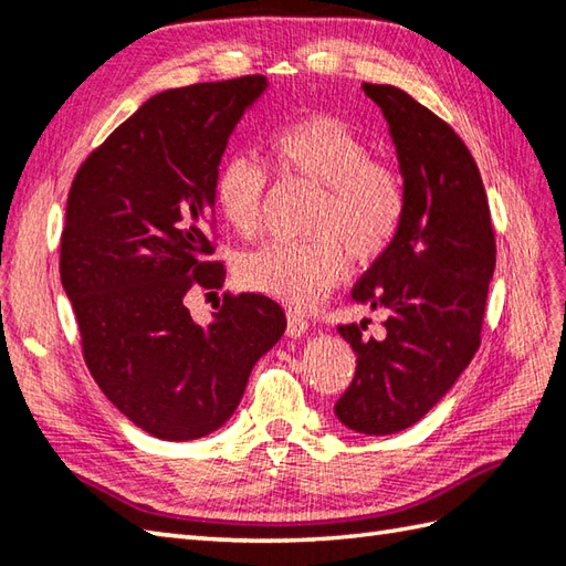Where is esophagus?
<instances>
[{"label":"esophagus","mask_w":566,"mask_h":566,"mask_svg":"<svg viewBox=\"0 0 566 566\" xmlns=\"http://www.w3.org/2000/svg\"><path fill=\"white\" fill-rule=\"evenodd\" d=\"M308 331V321L296 314V311H290L286 314V333H290V338H302V335Z\"/></svg>","instance_id":"obj_1"}]
</instances>
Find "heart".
<instances>
[{"label":"heart","instance_id":"1","mask_svg":"<svg viewBox=\"0 0 566 566\" xmlns=\"http://www.w3.org/2000/svg\"><path fill=\"white\" fill-rule=\"evenodd\" d=\"M270 165L280 177L318 185L308 213V240H276L245 252L238 282L296 308L316 306L347 272V252L357 262L381 258L399 235L406 216V185L391 165L369 158L365 138L335 116H306L276 128ZM268 170L233 155L213 175L216 211L240 235L262 226Z\"/></svg>","mask_w":566,"mask_h":566}]
</instances>
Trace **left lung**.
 I'll use <instances>...</instances> for the list:
<instances>
[{
    "instance_id": "obj_1",
    "label": "left lung",
    "mask_w": 566,
    "mask_h": 566,
    "mask_svg": "<svg viewBox=\"0 0 566 566\" xmlns=\"http://www.w3.org/2000/svg\"><path fill=\"white\" fill-rule=\"evenodd\" d=\"M363 90L387 118L406 185L399 235L359 276L357 304L387 311L381 338L365 321L338 326L357 367L335 416L350 430L391 436L418 423L482 345L496 238L482 175L440 116L391 84Z\"/></svg>"
}]
</instances>
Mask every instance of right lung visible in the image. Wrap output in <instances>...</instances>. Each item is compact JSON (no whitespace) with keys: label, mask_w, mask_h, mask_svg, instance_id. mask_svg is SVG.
Here are the masks:
<instances>
[{"label":"right lung","mask_w":566,"mask_h":566,"mask_svg":"<svg viewBox=\"0 0 566 566\" xmlns=\"http://www.w3.org/2000/svg\"><path fill=\"white\" fill-rule=\"evenodd\" d=\"M262 75L155 94L72 179L60 280L82 355L106 399L153 438L197 440L233 416L258 359L282 338V306L223 294L213 323L185 296L221 290L213 175Z\"/></svg>","instance_id":"1"}]
</instances>
